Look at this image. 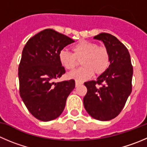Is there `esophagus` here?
<instances>
[{
  "label": "esophagus",
  "mask_w": 147,
  "mask_h": 147,
  "mask_svg": "<svg viewBox=\"0 0 147 147\" xmlns=\"http://www.w3.org/2000/svg\"><path fill=\"white\" fill-rule=\"evenodd\" d=\"M81 84H82V82H79V81H76V82H75V85H76V86H79V85Z\"/></svg>",
  "instance_id": "1"
}]
</instances>
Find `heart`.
Segmentation results:
<instances>
[{
    "instance_id": "b5f03b06",
    "label": "heart",
    "mask_w": 147,
    "mask_h": 147,
    "mask_svg": "<svg viewBox=\"0 0 147 147\" xmlns=\"http://www.w3.org/2000/svg\"><path fill=\"white\" fill-rule=\"evenodd\" d=\"M72 54L66 50L59 53L61 65L67 70L72 71L78 65L81 60L80 68L68 74L70 79L83 81L93 75H100L108 68L110 63V53L105 47L98 46L97 43L87 40H80L71 47Z\"/></svg>"
}]
</instances>
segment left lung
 <instances>
[{
	"label": "left lung",
	"mask_w": 147,
	"mask_h": 147,
	"mask_svg": "<svg viewBox=\"0 0 147 147\" xmlns=\"http://www.w3.org/2000/svg\"><path fill=\"white\" fill-rule=\"evenodd\" d=\"M94 39L104 43L110 53V63L97 81L84 83L87 92L84 106L91 117L107 121L118 116L131 94L133 66L128 49L115 36L101 33Z\"/></svg>",
	"instance_id": "1"
}]
</instances>
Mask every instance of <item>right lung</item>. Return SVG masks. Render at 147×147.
<instances>
[{
  "label": "right lung",
  "mask_w": 147,
  "mask_h": 147,
  "mask_svg": "<svg viewBox=\"0 0 147 147\" xmlns=\"http://www.w3.org/2000/svg\"><path fill=\"white\" fill-rule=\"evenodd\" d=\"M74 42L52 29H44L29 39L22 51L19 66V93L31 114L42 121L59 117L75 87V81L57 82L65 73L59 61L60 52Z\"/></svg>",
  "instance_id": "1"
}]
</instances>
